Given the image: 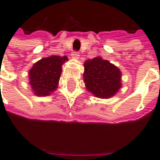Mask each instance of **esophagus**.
<instances>
[{"label": "esophagus", "mask_w": 160, "mask_h": 160, "mask_svg": "<svg viewBox=\"0 0 160 160\" xmlns=\"http://www.w3.org/2000/svg\"><path fill=\"white\" fill-rule=\"evenodd\" d=\"M71 56H72V58H76V59H78V58H79V56H80V55H79V53L77 52H74L71 54Z\"/></svg>", "instance_id": "esophagus-1"}]
</instances>
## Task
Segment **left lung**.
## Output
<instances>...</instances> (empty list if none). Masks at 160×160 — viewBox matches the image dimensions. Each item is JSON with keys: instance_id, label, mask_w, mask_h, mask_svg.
<instances>
[{"instance_id": "8db88e82", "label": "left lung", "mask_w": 160, "mask_h": 160, "mask_svg": "<svg viewBox=\"0 0 160 160\" xmlns=\"http://www.w3.org/2000/svg\"><path fill=\"white\" fill-rule=\"evenodd\" d=\"M83 74L85 88L92 95L100 99H109L122 87L120 69L108 60L98 56L87 59Z\"/></svg>"}]
</instances>
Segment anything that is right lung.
I'll list each match as a JSON object with an SVG mask.
<instances>
[{"instance_id": "1", "label": "right lung", "mask_w": 160, "mask_h": 160, "mask_svg": "<svg viewBox=\"0 0 160 160\" xmlns=\"http://www.w3.org/2000/svg\"><path fill=\"white\" fill-rule=\"evenodd\" d=\"M68 58L67 56L52 55L41 58L28 71V83L34 94L39 97L51 95L58 88L62 66Z\"/></svg>"}]
</instances>
